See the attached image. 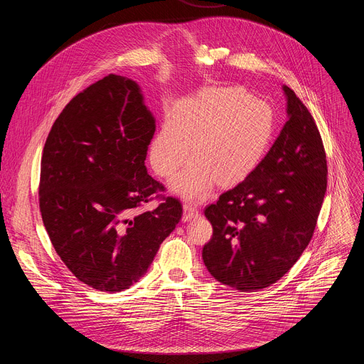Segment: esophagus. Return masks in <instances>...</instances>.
<instances>
[{
  "label": "esophagus",
  "mask_w": 364,
  "mask_h": 364,
  "mask_svg": "<svg viewBox=\"0 0 364 364\" xmlns=\"http://www.w3.org/2000/svg\"><path fill=\"white\" fill-rule=\"evenodd\" d=\"M198 216V210L193 204H184V212H183V222H190L191 219Z\"/></svg>",
  "instance_id": "esophagus-1"
}]
</instances>
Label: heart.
Returning a JSON list of instances; mask_svg holds the SVG:
<instances>
[{"mask_svg": "<svg viewBox=\"0 0 364 364\" xmlns=\"http://www.w3.org/2000/svg\"><path fill=\"white\" fill-rule=\"evenodd\" d=\"M275 131L268 103L242 87H209L181 99L148 149L149 166L186 201L209 197L216 183L232 186L264 160Z\"/></svg>", "mask_w": 364, "mask_h": 364, "instance_id": "b5f03b06", "label": "heart"}]
</instances>
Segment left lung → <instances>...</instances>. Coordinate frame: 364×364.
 <instances>
[{
  "mask_svg": "<svg viewBox=\"0 0 364 364\" xmlns=\"http://www.w3.org/2000/svg\"><path fill=\"white\" fill-rule=\"evenodd\" d=\"M287 122L265 159L204 210L213 236L203 262L219 282L252 292L281 279L313 237L327 190L318 128L292 89L282 86Z\"/></svg>",
  "mask_w": 364,
  "mask_h": 364,
  "instance_id": "left-lung-1",
  "label": "left lung"
}]
</instances>
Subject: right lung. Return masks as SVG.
I'll list each match as a JSON object with an SVG mask.
<instances>
[{"instance_id":"1","label":"right lung","mask_w":364,"mask_h":364,"mask_svg":"<svg viewBox=\"0 0 364 364\" xmlns=\"http://www.w3.org/2000/svg\"><path fill=\"white\" fill-rule=\"evenodd\" d=\"M154 132L139 85L109 75L68 103L46 139L38 188L44 228L70 272L97 291L138 282L181 219L173 197L136 213L164 188L145 167Z\"/></svg>"}]
</instances>
